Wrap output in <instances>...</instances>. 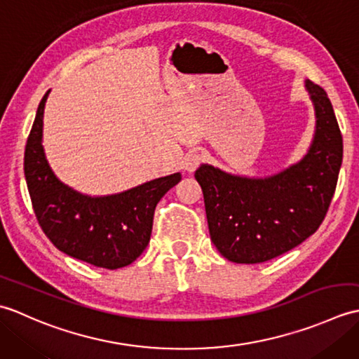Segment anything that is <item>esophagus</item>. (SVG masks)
Returning a JSON list of instances; mask_svg holds the SVG:
<instances>
[{
	"label": "esophagus",
	"instance_id": "1",
	"mask_svg": "<svg viewBox=\"0 0 359 359\" xmlns=\"http://www.w3.org/2000/svg\"><path fill=\"white\" fill-rule=\"evenodd\" d=\"M203 156L201 152H191V154H188L184 160V168L188 172H193L196 171V168L202 163Z\"/></svg>",
	"mask_w": 359,
	"mask_h": 359
}]
</instances>
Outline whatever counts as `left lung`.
Returning a JSON list of instances; mask_svg holds the SVG:
<instances>
[{"mask_svg":"<svg viewBox=\"0 0 359 359\" xmlns=\"http://www.w3.org/2000/svg\"><path fill=\"white\" fill-rule=\"evenodd\" d=\"M316 111L311 148L299 163L273 177L248 179L202 165L194 177L203 193L211 241L238 264H261L313 234L329 211L342 163V135L327 93L307 80Z\"/></svg>","mask_w":359,"mask_h":359,"instance_id":"left-lung-1","label":"left lung"}]
</instances>
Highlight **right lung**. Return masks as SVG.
I'll return each instance as SVG.
<instances>
[{"label": "right lung", "instance_id": "add662e5", "mask_svg": "<svg viewBox=\"0 0 359 359\" xmlns=\"http://www.w3.org/2000/svg\"><path fill=\"white\" fill-rule=\"evenodd\" d=\"M38 104L25 149V175L41 230L60 251L83 262L116 270L133 264L147 248L158 201L179 184V172L147 182L129 191L88 197L63 185L44 157L43 112Z\"/></svg>", "mask_w": 359, "mask_h": 359}]
</instances>
